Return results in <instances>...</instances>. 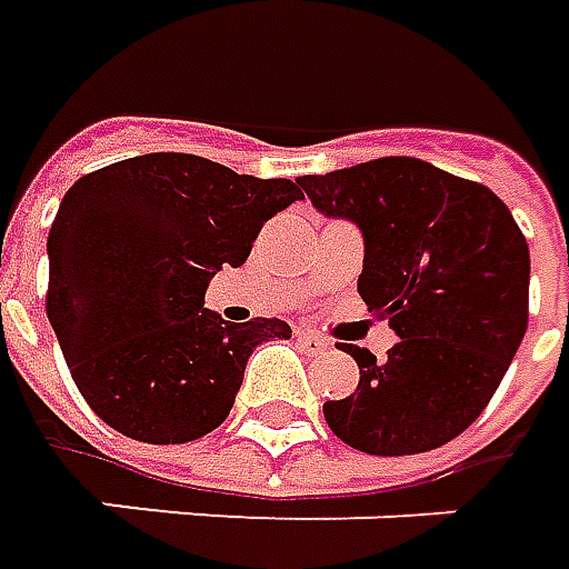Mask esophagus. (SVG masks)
<instances>
[{
	"label": "esophagus",
	"mask_w": 569,
	"mask_h": 569,
	"mask_svg": "<svg viewBox=\"0 0 569 569\" xmlns=\"http://www.w3.org/2000/svg\"><path fill=\"white\" fill-rule=\"evenodd\" d=\"M299 346L305 355H323V351L330 349L327 339H320L317 333H308V330H299Z\"/></svg>",
	"instance_id": "34e87169"
}]
</instances>
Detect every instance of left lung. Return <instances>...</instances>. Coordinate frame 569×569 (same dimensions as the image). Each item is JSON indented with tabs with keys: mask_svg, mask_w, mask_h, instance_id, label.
<instances>
[{
	"mask_svg": "<svg viewBox=\"0 0 569 569\" xmlns=\"http://www.w3.org/2000/svg\"><path fill=\"white\" fill-rule=\"evenodd\" d=\"M320 214L365 236L358 292L398 342L346 346L361 380L323 417L367 455H420L461 436L496 396L529 320V249L508 204L420 158L296 180Z\"/></svg>",
	"mask_w": 569,
	"mask_h": 569,
	"instance_id": "obj_1",
	"label": "left lung"
}]
</instances>
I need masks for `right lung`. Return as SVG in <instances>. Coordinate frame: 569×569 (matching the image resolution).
Segmentation results:
<instances>
[{
  "label": "right lung",
  "mask_w": 569,
  "mask_h": 569,
  "mask_svg": "<svg viewBox=\"0 0 569 569\" xmlns=\"http://www.w3.org/2000/svg\"><path fill=\"white\" fill-rule=\"evenodd\" d=\"M292 180H258L183 152L127 158L73 183L49 230L46 315L71 377L111 430L180 446L218 430L277 317L230 323L208 280L239 268Z\"/></svg>",
  "instance_id": "1"
}]
</instances>
